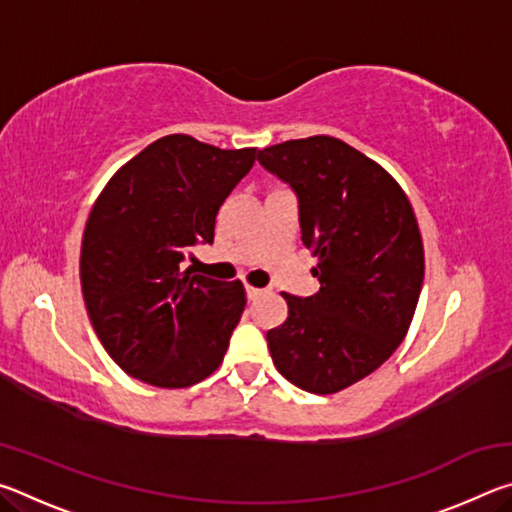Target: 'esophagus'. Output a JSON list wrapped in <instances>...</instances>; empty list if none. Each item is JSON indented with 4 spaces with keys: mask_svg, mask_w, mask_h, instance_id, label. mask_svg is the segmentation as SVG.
Segmentation results:
<instances>
[{
    "mask_svg": "<svg viewBox=\"0 0 512 512\" xmlns=\"http://www.w3.org/2000/svg\"><path fill=\"white\" fill-rule=\"evenodd\" d=\"M264 289H257V287H246V298L248 300H257L259 296H262Z\"/></svg>",
    "mask_w": 512,
    "mask_h": 512,
    "instance_id": "34e87169",
    "label": "esophagus"
}]
</instances>
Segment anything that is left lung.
<instances>
[{"label": "left lung", "instance_id": "obj_1", "mask_svg": "<svg viewBox=\"0 0 512 512\" xmlns=\"http://www.w3.org/2000/svg\"><path fill=\"white\" fill-rule=\"evenodd\" d=\"M257 162L298 198L302 244L318 259L309 298L282 293L289 316L266 332L284 379L329 395L375 372L409 332L424 280L418 221L402 187L336 137L289 140Z\"/></svg>", "mask_w": 512, "mask_h": 512}]
</instances>
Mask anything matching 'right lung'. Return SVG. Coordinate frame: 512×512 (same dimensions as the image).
I'll list each match as a JSON object with an SVG mask.
<instances>
[{"instance_id":"add662e5","label":"right lung","mask_w":512,"mask_h":512,"mask_svg":"<svg viewBox=\"0 0 512 512\" xmlns=\"http://www.w3.org/2000/svg\"><path fill=\"white\" fill-rule=\"evenodd\" d=\"M257 149L167 135L126 162L94 203L81 246L85 309L112 361L158 388H187L221 366L246 307L244 284L183 268L214 241L216 212Z\"/></svg>"}]
</instances>
